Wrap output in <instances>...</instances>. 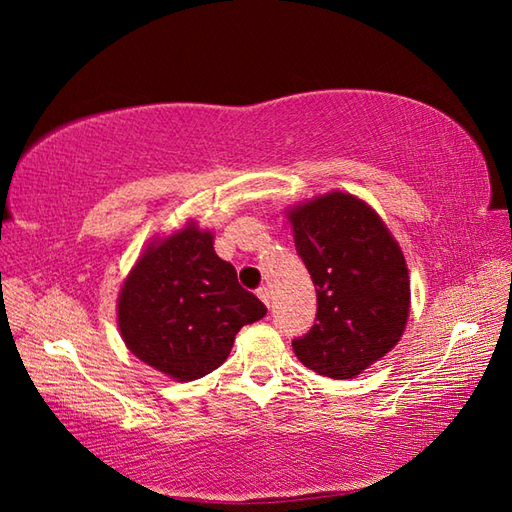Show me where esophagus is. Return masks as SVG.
<instances>
[{
	"instance_id": "esophagus-1",
	"label": "esophagus",
	"mask_w": 512,
	"mask_h": 512,
	"mask_svg": "<svg viewBox=\"0 0 512 512\" xmlns=\"http://www.w3.org/2000/svg\"><path fill=\"white\" fill-rule=\"evenodd\" d=\"M257 297L262 299V301L266 303V306H270V299H273V297H270V288H268V286H259V288H257Z\"/></svg>"
}]
</instances>
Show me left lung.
<instances>
[{
  "instance_id": "left-lung-1",
  "label": "left lung",
  "mask_w": 512,
  "mask_h": 512,
  "mask_svg": "<svg viewBox=\"0 0 512 512\" xmlns=\"http://www.w3.org/2000/svg\"><path fill=\"white\" fill-rule=\"evenodd\" d=\"M288 217L317 290V319L292 350L321 376L352 378L385 356L405 330V257L374 209L350 193H328Z\"/></svg>"
}]
</instances>
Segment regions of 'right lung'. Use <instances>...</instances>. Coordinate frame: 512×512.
<instances>
[{
  "instance_id": "right-lung-1",
  "label": "right lung",
  "mask_w": 512,
  "mask_h": 512,
  "mask_svg": "<svg viewBox=\"0 0 512 512\" xmlns=\"http://www.w3.org/2000/svg\"><path fill=\"white\" fill-rule=\"evenodd\" d=\"M264 314L235 268L215 255L213 235L195 224L151 244L118 299L129 350L178 380L211 374L231 354L235 334Z\"/></svg>"
}]
</instances>
